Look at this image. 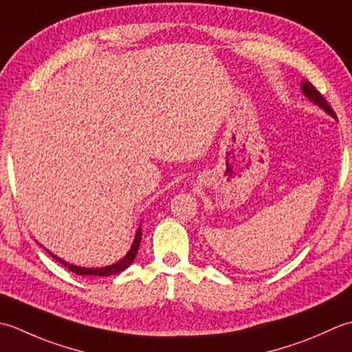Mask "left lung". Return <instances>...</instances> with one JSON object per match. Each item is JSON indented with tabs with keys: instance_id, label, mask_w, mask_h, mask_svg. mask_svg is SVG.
Returning <instances> with one entry per match:
<instances>
[{
	"instance_id": "8db88e82",
	"label": "left lung",
	"mask_w": 352,
	"mask_h": 352,
	"mask_svg": "<svg viewBox=\"0 0 352 352\" xmlns=\"http://www.w3.org/2000/svg\"><path fill=\"white\" fill-rule=\"evenodd\" d=\"M302 92H304V96H305L307 98H310L314 104H318L319 107H322V109L327 111V112L329 113V116H333V117L336 118V113H334V111L331 109V106L328 104L325 97L322 96L320 92H319L316 88H314V86H313L310 82H307V80L302 82Z\"/></svg>"
}]
</instances>
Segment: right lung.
Returning <instances> with one entry per match:
<instances>
[{"mask_svg":"<svg viewBox=\"0 0 352 352\" xmlns=\"http://www.w3.org/2000/svg\"><path fill=\"white\" fill-rule=\"evenodd\" d=\"M140 243H141V226L138 228V231H136V235H135V240L132 243V248L129 252L126 254V256L123 258V260H120L118 263L112 264V266H106V267H96V269H89V267H78V266H74V264H69L67 261L60 260L59 256L53 255L52 252H50V255H52L56 261H59L62 266H65L69 272H73V274H77V275H96V276H109V275H116V274H120V272L126 270L129 266H131L132 261L135 260L136 256V252H138L140 249Z\"/></svg>","mask_w":352,"mask_h":352,"instance_id":"obj_1","label":"right lung"}]
</instances>
